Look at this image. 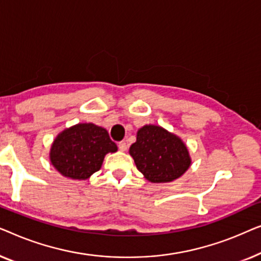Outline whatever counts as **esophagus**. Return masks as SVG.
<instances>
[{"label": "esophagus", "mask_w": 261, "mask_h": 261, "mask_svg": "<svg viewBox=\"0 0 261 261\" xmlns=\"http://www.w3.org/2000/svg\"><path fill=\"white\" fill-rule=\"evenodd\" d=\"M118 148H119V150L120 151H125V150L127 149V144H126V142H119V144H118Z\"/></svg>", "instance_id": "esophagus-1"}]
</instances>
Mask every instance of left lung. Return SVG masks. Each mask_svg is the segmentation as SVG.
I'll list each match as a JSON object with an SVG mask.
<instances>
[{
  "mask_svg": "<svg viewBox=\"0 0 261 261\" xmlns=\"http://www.w3.org/2000/svg\"><path fill=\"white\" fill-rule=\"evenodd\" d=\"M129 153L143 176L152 183H169L192 166L189 150L181 137L160 125L142 126Z\"/></svg>",
  "mask_w": 261,
  "mask_h": 261,
  "instance_id": "8db88e82",
  "label": "left lung"
}]
</instances>
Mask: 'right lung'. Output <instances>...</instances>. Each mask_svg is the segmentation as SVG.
<instances>
[{"instance_id":"add662e5","label":"right lung","mask_w":261,"mask_h":261,"mask_svg":"<svg viewBox=\"0 0 261 261\" xmlns=\"http://www.w3.org/2000/svg\"><path fill=\"white\" fill-rule=\"evenodd\" d=\"M117 150L108 130L92 123H79L57 136L50 145L49 161L65 177L87 179L101 168L106 153Z\"/></svg>"}]
</instances>
